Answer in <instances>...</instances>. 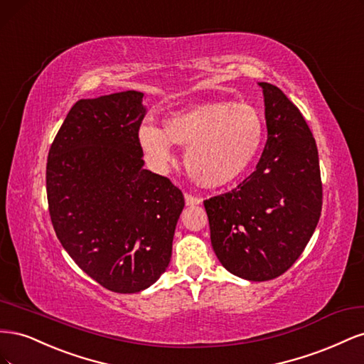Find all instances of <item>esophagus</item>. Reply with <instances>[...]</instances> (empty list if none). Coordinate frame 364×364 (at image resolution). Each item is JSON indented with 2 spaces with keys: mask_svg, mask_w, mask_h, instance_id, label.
Wrapping results in <instances>:
<instances>
[{
  "mask_svg": "<svg viewBox=\"0 0 364 364\" xmlns=\"http://www.w3.org/2000/svg\"><path fill=\"white\" fill-rule=\"evenodd\" d=\"M185 203H186V206H196V205L202 203V199H199V197H194L191 194H185Z\"/></svg>",
  "mask_w": 364,
  "mask_h": 364,
  "instance_id": "esophagus-1",
  "label": "esophagus"
}]
</instances>
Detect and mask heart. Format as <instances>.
Wrapping results in <instances>:
<instances>
[{
    "label": "heart",
    "instance_id": "1",
    "mask_svg": "<svg viewBox=\"0 0 364 364\" xmlns=\"http://www.w3.org/2000/svg\"><path fill=\"white\" fill-rule=\"evenodd\" d=\"M138 139L158 170L171 162V144L186 147L183 162L190 178L206 188H218L240 178L258 155L264 119L249 103H203L168 117L164 130L141 124Z\"/></svg>",
    "mask_w": 364,
    "mask_h": 364
}]
</instances>
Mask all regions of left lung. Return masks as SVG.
Here are the masks:
<instances>
[{"label":"left lung","instance_id":"obj_1","mask_svg":"<svg viewBox=\"0 0 364 364\" xmlns=\"http://www.w3.org/2000/svg\"><path fill=\"white\" fill-rule=\"evenodd\" d=\"M267 142L257 168L235 190L205 200L211 245L238 278L270 281L301 257L322 211L316 141L279 87L258 83Z\"/></svg>","mask_w":364,"mask_h":364}]
</instances>
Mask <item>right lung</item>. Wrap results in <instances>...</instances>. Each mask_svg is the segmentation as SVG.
I'll use <instances>...</instances> for the list:
<instances>
[{
	"instance_id": "1",
	"label": "right lung",
	"mask_w": 364,
	"mask_h": 364,
	"mask_svg": "<svg viewBox=\"0 0 364 364\" xmlns=\"http://www.w3.org/2000/svg\"><path fill=\"white\" fill-rule=\"evenodd\" d=\"M144 94L82 98L65 118L47 161L53 228L87 277L115 293L155 284L171 258L183 196L144 168L138 139Z\"/></svg>"
}]
</instances>
